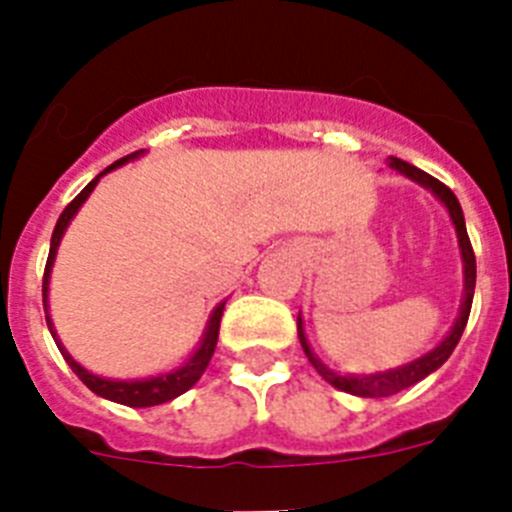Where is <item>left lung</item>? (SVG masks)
Masks as SVG:
<instances>
[{
  "instance_id": "8db88e82",
  "label": "left lung",
  "mask_w": 512,
  "mask_h": 512,
  "mask_svg": "<svg viewBox=\"0 0 512 512\" xmlns=\"http://www.w3.org/2000/svg\"><path fill=\"white\" fill-rule=\"evenodd\" d=\"M390 166L395 171H400V174L410 176L413 182L423 184L425 189H431L438 200L449 207V215H451V220H454L456 235H459L461 259H464V292H467V295H464V305H461L459 320L454 323V328H451L449 336L443 338V341L433 348L431 354L420 356V359L410 361V364L400 366V369H390V372L372 374V377H343V374H336L333 369H328V366H325L323 361H320L318 356L310 351V346H307V338H305V330H302V320L297 318V336H300V343H302V348H305L307 359H310V364L318 369L320 377H323L325 382L333 384V387H338V390L348 392V395H359V397H390V395H395V392L408 390V387H413L415 382H420V379H425L431 372H436L438 366L449 359L451 351H454L456 343H459L461 333H464V328H467L469 310H472L474 284H477V261H474L472 243H469L467 225H464V212H461V205H459V200H456V194L451 192L446 184L438 182L436 176L425 174V171H420L418 166L408 164V161H402V158L392 156Z\"/></svg>"
}]
</instances>
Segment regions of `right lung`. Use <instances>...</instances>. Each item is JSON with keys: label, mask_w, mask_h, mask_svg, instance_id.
<instances>
[{"label": "right lung", "mask_w": 512, "mask_h": 512, "mask_svg": "<svg viewBox=\"0 0 512 512\" xmlns=\"http://www.w3.org/2000/svg\"><path fill=\"white\" fill-rule=\"evenodd\" d=\"M138 156V151L130 153V156L120 158V161H115L112 166H107V169L102 171L99 176H104L107 171L117 169V166H122L128 158ZM97 179H92V182L87 184V187L81 189L79 194H76L74 200L66 205V210L61 212V217H58L56 228H53V238H51V251H48V261H45V271H43V310H45V323H48V328H51L53 338H56V346L61 348L63 359L69 361L71 372L76 374V377L81 379V382L87 384L89 390L94 392V395L104 397V400H112V402H120V405H128V408H153V405H164V402L174 400V397L184 395V392L189 390V387H194L197 384V379L205 374L207 364H210L212 354H215V346H217V333H220V318H223V307L225 302H220V305L215 307V312H212L210 318V325H207L205 330V338H202L200 348L194 351L192 359L187 361V364L182 366V369H176V372L171 374H161V377H151V379H138V382H115V379H102L97 377V374H89L84 366L76 364L74 359H71L69 354H66V348L61 346V341H58L56 330H53V323L51 318H48V277H51V266H53V259H56V248L58 243H61V235L63 230H66V225L71 223V217L76 215V210L81 207V202L87 200L89 194H92V189L97 187L99 182Z\"/></svg>", "instance_id": "1"}]
</instances>
